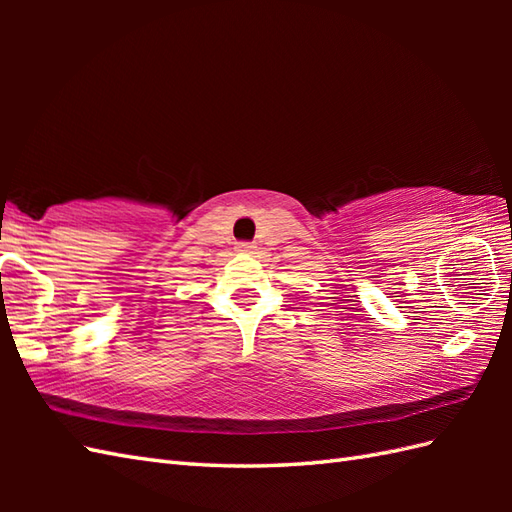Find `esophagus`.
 Instances as JSON below:
<instances>
[{
  "label": "esophagus",
  "instance_id": "obj_1",
  "mask_svg": "<svg viewBox=\"0 0 512 512\" xmlns=\"http://www.w3.org/2000/svg\"><path fill=\"white\" fill-rule=\"evenodd\" d=\"M237 250H239V253H253L255 246L250 244V242H239V244H237Z\"/></svg>",
  "mask_w": 512,
  "mask_h": 512
}]
</instances>
